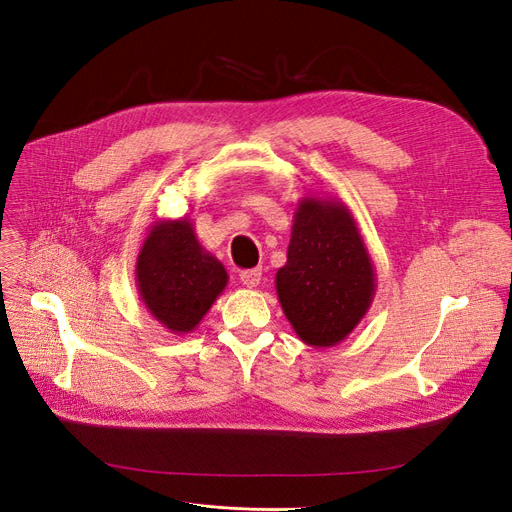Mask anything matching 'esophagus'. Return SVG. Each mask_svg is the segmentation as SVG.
I'll list each match as a JSON object with an SVG mask.
<instances>
[{
    "label": "esophagus",
    "mask_w": 512,
    "mask_h": 512,
    "mask_svg": "<svg viewBox=\"0 0 512 512\" xmlns=\"http://www.w3.org/2000/svg\"><path fill=\"white\" fill-rule=\"evenodd\" d=\"M240 282H242L244 287H249V289L257 287L259 282H261V270L255 268V270H244V272H240Z\"/></svg>",
    "instance_id": "1"
}]
</instances>
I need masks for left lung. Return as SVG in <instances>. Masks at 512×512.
Here are the masks:
<instances>
[{"label":"left lung","mask_w":512,"mask_h":512,"mask_svg":"<svg viewBox=\"0 0 512 512\" xmlns=\"http://www.w3.org/2000/svg\"><path fill=\"white\" fill-rule=\"evenodd\" d=\"M375 268L350 208L335 198H301L276 293L291 327L312 348L342 344L371 308Z\"/></svg>","instance_id":"obj_1"}]
</instances>
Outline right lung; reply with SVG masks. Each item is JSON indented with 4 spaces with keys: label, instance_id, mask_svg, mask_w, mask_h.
I'll use <instances>...</instances> for the list:
<instances>
[{
    "label": "right lung",
    "instance_id": "right-lung-1",
    "mask_svg": "<svg viewBox=\"0 0 512 512\" xmlns=\"http://www.w3.org/2000/svg\"><path fill=\"white\" fill-rule=\"evenodd\" d=\"M143 306L170 333H192L227 287L223 263L198 242L187 217L149 227L137 257Z\"/></svg>",
    "mask_w": 512,
    "mask_h": 512
}]
</instances>
